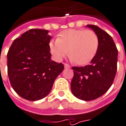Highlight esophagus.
Masks as SVG:
<instances>
[{
	"label": "esophagus",
	"mask_w": 126,
	"mask_h": 126,
	"mask_svg": "<svg viewBox=\"0 0 126 126\" xmlns=\"http://www.w3.org/2000/svg\"><path fill=\"white\" fill-rule=\"evenodd\" d=\"M64 68H71V66H70L69 64H66V63H65V64H64Z\"/></svg>",
	"instance_id": "34e87169"
}]
</instances>
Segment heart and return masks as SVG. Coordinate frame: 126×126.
Segmentation results:
<instances>
[{
    "mask_svg": "<svg viewBox=\"0 0 126 126\" xmlns=\"http://www.w3.org/2000/svg\"><path fill=\"white\" fill-rule=\"evenodd\" d=\"M99 47L97 34L92 30L67 29L60 32L57 40L49 43L50 51L54 58L61 61L68 54L78 65L90 63L97 54Z\"/></svg>",
    "mask_w": 126,
    "mask_h": 126,
    "instance_id": "1",
    "label": "heart"
}]
</instances>
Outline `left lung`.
<instances>
[{
    "mask_svg": "<svg viewBox=\"0 0 126 126\" xmlns=\"http://www.w3.org/2000/svg\"><path fill=\"white\" fill-rule=\"evenodd\" d=\"M99 37V49L90 64L73 66L74 75L71 88L75 97L91 101L101 97L114 81L117 70L118 50L114 40L106 32L95 25H88Z\"/></svg>",
    "mask_w": 126,
    "mask_h": 126,
    "instance_id": "1",
    "label": "left lung"
}]
</instances>
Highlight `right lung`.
Instances as JSON below:
<instances>
[{"label":"right lung","instance_id":"1","mask_svg":"<svg viewBox=\"0 0 126 126\" xmlns=\"http://www.w3.org/2000/svg\"><path fill=\"white\" fill-rule=\"evenodd\" d=\"M48 30L32 29L13 42L7 53V73L16 93L37 101L50 93L64 64L51 60Z\"/></svg>","mask_w":126,"mask_h":126}]
</instances>
